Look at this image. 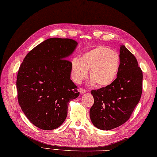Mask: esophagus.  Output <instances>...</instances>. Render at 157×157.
Here are the masks:
<instances>
[{
	"instance_id": "34e87169",
	"label": "esophagus",
	"mask_w": 157,
	"mask_h": 157,
	"mask_svg": "<svg viewBox=\"0 0 157 157\" xmlns=\"http://www.w3.org/2000/svg\"><path fill=\"white\" fill-rule=\"evenodd\" d=\"M79 91L80 93H81V94H85L86 92H87V90H85V89H82V88H81L79 89Z\"/></svg>"
}]
</instances>
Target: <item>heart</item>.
Returning <instances> with one entry per match:
<instances>
[{"instance_id": "1", "label": "heart", "mask_w": 157, "mask_h": 157, "mask_svg": "<svg viewBox=\"0 0 157 157\" xmlns=\"http://www.w3.org/2000/svg\"><path fill=\"white\" fill-rule=\"evenodd\" d=\"M119 66V54L108 47L98 46L83 53L80 59H72V78L76 82H81L89 70V77L95 87H105L116 78Z\"/></svg>"}]
</instances>
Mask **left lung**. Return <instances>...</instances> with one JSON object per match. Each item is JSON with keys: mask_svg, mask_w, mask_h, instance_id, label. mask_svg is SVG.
I'll use <instances>...</instances> for the list:
<instances>
[{"mask_svg": "<svg viewBox=\"0 0 157 157\" xmlns=\"http://www.w3.org/2000/svg\"><path fill=\"white\" fill-rule=\"evenodd\" d=\"M117 77L109 86L92 90L94 98L89 115L92 123L101 130H110L129 120L140 101L143 75L137 61L124 45L120 47Z\"/></svg>", "mask_w": 157, "mask_h": 157, "instance_id": "left-lung-1", "label": "left lung"}]
</instances>
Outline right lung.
I'll use <instances>...</instances> for the list:
<instances>
[{"label": "right lung", "mask_w": 157, "mask_h": 157, "mask_svg": "<svg viewBox=\"0 0 157 157\" xmlns=\"http://www.w3.org/2000/svg\"><path fill=\"white\" fill-rule=\"evenodd\" d=\"M77 45L70 38H48L27 54L19 68V104L39 129L59 127L67 117L70 101L79 95L70 79L71 62L66 59Z\"/></svg>", "instance_id": "1"}]
</instances>
